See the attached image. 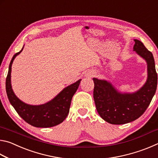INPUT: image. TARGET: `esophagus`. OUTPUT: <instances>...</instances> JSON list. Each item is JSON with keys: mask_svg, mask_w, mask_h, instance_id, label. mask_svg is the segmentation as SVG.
<instances>
[{"mask_svg": "<svg viewBox=\"0 0 158 158\" xmlns=\"http://www.w3.org/2000/svg\"><path fill=\"white\" fill-rule=\"evenodd\" d=\"M94 74H95V73H93V72H89V73L85 74V76L89 77H91L93 76H94Z\"/></svg>", "mask_w": 158, "mask_h": 158, "instance_id": "34e87169", "label": "esophagus"}]
</instances>
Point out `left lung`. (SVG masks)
Instances as JSON below:
<instances>
[{
	"label": "left lung",
	"mask_w": 158,
	"mask_h": 158,
	"mask_svg": "<svg viewBox=\"0 0 158 158\" xmlns=\"http://www.w3.org/2000/svg\"><path fill=\"white\" fill-rule=\"evenodd\" d=\"M133 49L147 63L148 77L142 87L135 93L118 91L110 82L93 78V98L98 114L105 121L122 125L135 121L142 115L156 93L157 74L153 56L138 40Z\"/></svg>",
	"instance_id": "1"
}]
</instances>
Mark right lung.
<instances>
[{"label":"right lung","mask_w":158,"mask_h":158,"mask_svg":"<svg viewBox=\"0 0 158 158\" xmlns=\"http://www.w3.org/2000/svg\"><path fill=\"white\" fill-rule=\"evenodd\" d=\"M15 53L9 65L6 78V92L7 98L18 114L28 123L36 127H51L62 123L68 115L70 104L74 93L78 89L81 79L65 88L62 91L48 102L40 105H31L20 100L13 92L11 85V71L13 60L22 52Z\"/></svg>","instance_id":"obj_1"}]
</instances>
